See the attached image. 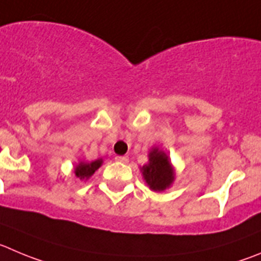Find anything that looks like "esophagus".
<instances>
[{"instance_id": "1", "label": "esophagus", "mask_w": 261, "mask_h": 261, "mask_svg": "<svg viewBox=\"0 0 261 261\" xmlns=\"http://www.w3.org/2000/svg\"><path fill=\"white\" fill-rule=\"evenodd\" d=\"M116 161H117V162H121V164H127L128 157H127V155H117Z\"/></svg>"}]
</instances>
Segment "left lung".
I'll return each instance as SVG.
<instances>
[{"mask_svg": "<svg viewBox=\"0 0 261 261\" xmlns=\"http://www.w3.org/2000/svg\"><path fill=\"white\" fill-rule=\"evenodd\" d=\"M143 176L153 191H164L174 180L171 162L162 150L157 148L149 153V164L143 166Z\"/></svg>", "mask_w": 261, "mask_h": 261, "instance_id": "obj_1", "label": "left lung"}]
</instances>
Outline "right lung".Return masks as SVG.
<instances>
[{"label": "right lung", "mask_w": 261, "mask_h": 261, "mask_svg": "<svg viewBox=\"0 0 261 261\" xmlns=\"http://www.w3.org/2000/svg\"><path fill=\"white\" fill-rule=\"evenodd\" d=\"M101 162H103L101 160H96L94 161V162H91V164H84V162H81L74 170L75 176L80 177V179H89V177L100 167Z\"/></svg>", "instance_id": "1"}]
</instances>
